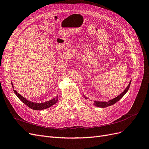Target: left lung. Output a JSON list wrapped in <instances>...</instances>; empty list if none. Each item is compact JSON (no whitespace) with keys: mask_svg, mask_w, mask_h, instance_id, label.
Returning a JSON list of instances; mask_svg holds the SVG:
<instances>
[{"mask_svg":"<svg viewBox=\"0 0 149 149\" xmlns=\"http://www.w3.org/2000/svg\"><path fill=\"white\" fill-rule=\"evenodd\" d=\"M130 83H131V81H130V82L129 83L128 86L125 88V89L124 90V91L119 96H118V97H116L115 98H114L113 100H110L108 102H101V101H94V105L96 106L97 107H108V106H110L112 104H115L116 102H118V101H119L120 99L123 97L124 94L127 92V91L129 90V88L130 87ZM86 99V97H85Z\"/></svg>","mask_w":149,"mask_h":149,"instance_id":"obj_1","label":"left lung"}]
</instances>
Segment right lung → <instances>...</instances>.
<instances>
[{"label":"right lung","instance_id":"right-lung-1","mask_svg":"<svg viewBox=\"0 0 149 149\" xmlns=\"http://www.w3.org/2000/svg\"><path fill=\"white\" fill-rule=\"evenodd\" d=\"M12 88H13V86L12 84ZM15 94L17 95V96L19 98V100L23 102L25 104H26L28 107H29L30 108L34 110H42V109H47V108H48L49 107H51L52 106H53V104L58 101V96H56L55 98H53V100L47 101L43 103H35V102H31L30 101H28L27 100H26L25 97H24L23 96H22L20 94L18 93L15 90H13Z\"/></svg>","mask_w":149,"mask_h":149}]
</instances>
